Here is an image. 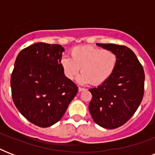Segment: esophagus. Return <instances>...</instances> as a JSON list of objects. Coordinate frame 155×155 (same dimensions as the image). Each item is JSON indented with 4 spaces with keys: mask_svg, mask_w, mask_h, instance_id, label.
<instances>
[{
    "mask_svg": "<svg viewBox=\"0 0 155 155\" xmlns=\"http://www.w3.org/2000/svg\"><path fill=\"white\" fill-rule=\"evenodd\" d=\"M78 90H79V92H83V91H85V88H83V87H79V88H78Z\"/></svg>",
    "mask_w": 155,
    "mask_h": 155,
    "instance_id": "obj_1",
    "label": "esophagus"
}]
</instances>
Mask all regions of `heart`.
<instances>
[{"label": "heart", "mask_w": 155, "mask_h": 155, "mask_svg": "<svg viewBox=\"0 0 155 155\" xmlns=\"http://www.w3.org/2000/svg\"><path fill=\"white\" fill-rule=\"evenodd\" d=\"M70 57L61 58L60 64L68 80H73L81 69L79 82L99 85L110 77L115 71L117 57L109 50H102L92 46L74 47Z\"/></svg>", "instance_id": "obj_1"}]
</instances>
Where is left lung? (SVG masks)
Masks as SVG:
<instances>
[{
	"label": "left lung",
	"mask_w": 155,
	"mask_h": 155,
	"mask_svg": "<svg viewBox=\"0 0 155 155\" xmlns=\"http://www.w3.org/2000/svg\"><path fill=\"white\" fill-rule=\"evenodd\" d=\"M97 45L114 52L117 63L108 80L89 89L92 98L88 108L97 125L116 129L130 120L142 102L144 70L137 56L127 47L111 43Z\"/></svg>",
	"instance_id": "8db88e82"
}]
</instances>
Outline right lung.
Returning a JSON list of instances; mask_svg holds the SVG:
<instances>
[{"mask_svg":"<svg viewBox=\"0 0 155 155\" xmlns=\"http://www.w3.org/2000/svg\"><path fill=\"white\" fill-rule=\"evenodd\" d=\"M63 51L60 45L38 42L16 58L10 80L13 101L23 117L39 127L58 122L78 92L61 67Z\"/></svg>","mask_w":155,"mask_h":155,"instance_id":"obj_1","label":"right lung"}]
</instances>
